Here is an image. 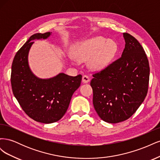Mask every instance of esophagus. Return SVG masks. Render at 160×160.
<instances>
[{
    "mask_svg": "<svg viewBox=\"0 0 160 160\" xmlns=\"http://www.w3.org/2000/svg\"><path fill=\"white\" fill-rule=\"evenodd\" d=\"M90 81L89 77L87 75H83V78H82V82H83V83H89Z\"/></svg>",
    "mask_w": 160,
    "mask_h": 160,
    "instance_id": "1",
    "label": "esophagus"
}]
</instances>
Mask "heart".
Wrapping results in <instances>:
<instances>
[{
  "label": "heart",
  "instance_id": "b5f03b06",
  "mask_svg": "<svg viewBox=\"0 0 160 160\" xmlns=\"http://www.w3.org/2000/svg\"><path fill=\"white\" fill-rule=\"evenodd\" d=\"M118 47L112 40L107 41L97 36L79 42L73 51V55H68L71 62L89 61L91 70L101 71L106 68L113 59Z\"/></svg>",
  "mask_w": 160,
  "mask_h": 160
}]
</instances>
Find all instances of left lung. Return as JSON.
I'll return each instance as SVG.
<instances>
[{
    "instance_id": "1",
    "label": "left lung",
    "mask_w": 160,
    "mask_h": 160,
    "mask_svg": "<svg viewBox=\"0 0 160 160\" xmlns=\"http://www.w3.org/2000/svg\"><path fill=\"white\" fill-rule=\"evenodd\" d=\"M122 57L94 74L91 81L93 103L104 122L117 123L129 119L147 95L149 79L148 57L136 38L123 33Z\"/></svg>"
}]
</instances>
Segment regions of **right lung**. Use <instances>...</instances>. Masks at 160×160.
Segmentation results:
<instances>
[{"label":"right lung","instance_id":"right-lung-1","mask_svg":"<svg viewBox=\"0 0 160 160\" xmlns=\"http://www.w3.org/2000/svg\"><path fill=\"white\" fill-rule=\"evenodd\" d=\"M51 33H37L28 38L14 56L11 70L14 96L28 117L42 123L56 122L62 118L82 79L81 75L72 77L63 72L41 79L31 70L28 56L32 41L46 39Z\"/></svg>","mask_w":160,"mask_h":160}]
</instances>
